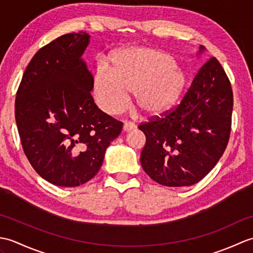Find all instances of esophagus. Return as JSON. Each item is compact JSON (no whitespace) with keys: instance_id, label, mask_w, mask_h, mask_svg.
<instances>
[{"instance_id":"34e87169","label":"esophagus","mask_w":253,"mask_h":253,"mask_svg":"<svg viewBox=\"0 0 253 253\" xmlns=\"http://www.w3.org/2000/svg\"><path fill=\"white\" fill-rule=\"evenodd\" d=\"M123 128H124V131H130V130L135 129L136 125H135V123H132V122H125L124 123Z\"/></svg>"}]
</instances>
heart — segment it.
<instances>
[{
	"instance_id": "b5f03b06",
	"label": "heart",
	"mask_w": 253,
	"mask_h": 253,
	"mask_svg": "<svg viewBox=\"0 0 253 253\" xmlns=\"http://www.w3.org/2000/svg\"><path fill=\"white\" fill-rule=\"evenodd\" d=\"M113 71L100 65L93 79L94 96L104 112L122 111L135 93L136 103L148 117L162 116L179 104L187 88L185 73L168 53L132 47L112 57Z\"/></svg>"
}]
</instances>
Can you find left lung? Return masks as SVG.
<instances>
[{
    "instance_id": "1",
    "label": "left lung",
    "mask_w": 253,
    "mask_h": 253,
    "mask_svg": "<svg viewBox=\"0 0 253 253\" xmlns=\"http://www.w3.org/2000/svg\"><path fill=\"white\" fill-rule=\"evenodd\" d=\"M206 50L200 45L198 54ZM233 90L215 57L199 69L180 104L163 117L141 124L146 135L143 170L168 187L191 186L208 175L227 147Z\"/></svg>"
}]
</instances>
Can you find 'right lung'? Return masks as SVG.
Segmentation results:
<instances>
[{
    "mask_svg": "<svg viewBox=\"0 0 253 253\" xmlns=\"http://www.w3.org/2000/svg\"><path fill=\"white\" fill-rule=\"evenodd\" d=\"M87 32L58 37L38 51L15 100L21 146L34 169L60 187L92 179L123 123L105 114L91 95L93 76L83 55Z\"/></svg>",
    "mask_w": 253,
    "mask_h": 253,
    "instance_id": "1",
    "label": "right lung"
}]
</instances>
